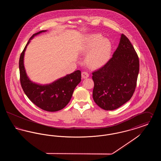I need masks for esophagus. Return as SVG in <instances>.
<instances>
[{
  "instance_id": "obj_1",
  "label": "esophagus",
  "mask_w": 161,
  "mask_h": 161,
  "mask_svg": "<svg viewBox=\"0 0 161 161\" xmlns=\"http://www.w3.org/2000/svg\"><path fill=\"white\" fill-rule=\"evenodd\" d=\"M89 76V74L87 73V72H83L82 73H81V77L83 78H88Z\"/></svg>"
}]
</instances>
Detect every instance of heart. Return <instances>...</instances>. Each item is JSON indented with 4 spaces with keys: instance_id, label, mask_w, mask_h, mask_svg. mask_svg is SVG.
Segmentation results:
<instances>
[{
    "instance_id": "heart-1",
    "label": "heart",
    "mask_w": 161,
    "mask_h": 161,
    "mask_svg": "<svg viewBox=\"0 0 161 161\" xmlns=\"http://www.w3.org/2000/svg\"><path fill=\"white\" fill-rule=\"evenodd\" d=\"M111 42L100 34L86 36L83 40L79 51L86 55L85 63L92 69H100L104 66L111 58L112 53Z\"/></svg>"
}]
</instances>
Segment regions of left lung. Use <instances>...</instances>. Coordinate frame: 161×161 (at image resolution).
<instances>
[{"instance_id": "left-lung-1", "label": "left lung", "mask_w": 161, "mask_h": 161, "mask_svg": "<svg viewBox=\"0 0 161 161\" xmlns=\"http://www.w3.org/2000/svg\"><path fill=\"white\" fill-rule=\"evenodd\" d=\"M139 70L138 55L129 38L122 34L111 59L92 73L93 98L95 103L106 110L123 106L135 92Z\"/></svg>"}]
</instances>
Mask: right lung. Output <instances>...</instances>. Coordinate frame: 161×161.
I'll list each match as a JSON object with an SVG mask.
<instances>
[{
    "label": "right lung",
    "mask_w": 161,
    "mask_h": 161,
    "mask_svg": "<svg viewBox=\"0 0 161 161\" xmlns=\"http://www.w3.org/2000/svg\"><path fill=\"white\" fill-rule=\"evenodd\" d=\"M46 31H40L33 34L20 55L19 59L20 83L25 93L35 105L47 112H56L63 109L69 103L75 88L81 80V71L77 70L50 84H38L30 79L24 66L25 51L31 40Z\"/></svg>",
    "instance_id": "right-lung-1"
}]
</instances>
